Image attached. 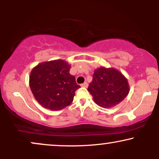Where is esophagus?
<instances>
[{"mask_svg": "<svg viewBox=\"0 0 159 159\" xmlns=\"http://www.w3.org/2000/svg\"><path fill=\"white\" fill-rule=\"evenodd\" d=\"M81 87H88V84L87 83V82H84V83L81 84Z\"/></svg>", "mask_w": 159, "mask_h": 159, "instance_id": "obj_1", "label": "esophagus"}]
</instances>
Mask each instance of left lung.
<instances>
[{"mask_svg": "<svg viewBox=\"0 0 159 159\" xmlns=\"http://www.w3.org/2000/svg\"><path fill=\"white\" fill-rule=\"evenodd\" d=\"M87 90L93 96L95 103L105 108L121 102L129 94V85L119 71L102 66L94 71Z\"/></svg>", "mask_w": 159, "mask_h": 159, "instance_id": "1", "label": "left lung"}]
</instances>
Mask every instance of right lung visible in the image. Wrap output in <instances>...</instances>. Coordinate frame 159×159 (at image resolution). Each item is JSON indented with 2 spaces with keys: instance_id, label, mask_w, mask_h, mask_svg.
<instances>
[{
  "instance_id": "obj_1",
  "label": "right lung",
  "mask_w": 159,
  "mask_h": 159,
  "mask_svg": "<svg viewBox=\"0 0 159 159\" xmlns=\"http://www.w3.org/2000/svg\"><path fill=\"white\" fill-rule=\"evenodd\" d=\"M71 66L63 60L43 62L32 69L29 84L36 101L42 106L59 111L73 101L80 88L75 76L69 73Z\"/></svg>"
}]
</instances>
